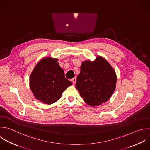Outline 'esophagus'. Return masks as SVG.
<instances>
[{"instance_id":"34e87169","label":"esophagus","mask_w":150,"mask_h":150,"mask_svg":"<svg viewBox=\"0 0 150 150\" xmlns=\"http://www.w3.org/2000/svg\"><path fill=\"white\" fill-rule=\"evenodd\" d=\"M71 81L74 83H75L76 82V78L75 77V78H73L72 79H71Z\"/></svg>"}]
</instances>
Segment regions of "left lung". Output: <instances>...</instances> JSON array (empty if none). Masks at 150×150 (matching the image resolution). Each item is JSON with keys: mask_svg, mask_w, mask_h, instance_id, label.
Instances as JSON below:
<instances>
[{"mask_svg": "<svg viewBox=\"0 0 150 150\" xmlns=\"http://www.w3.org/2000/svg\"><path fill=\"white\" fill-rule=\"evenodd\" d=\"M117 76L109 63L98 56L95 61H85L81 66L76 88L84 101L91 106L107 102L115 91Z\"/></svg>", "mask_w": 150, "mask_h": 150, "instance_id": "1", "label": "left lung"}]
</instances>
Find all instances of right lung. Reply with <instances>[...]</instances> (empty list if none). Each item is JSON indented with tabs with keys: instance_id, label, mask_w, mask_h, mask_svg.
I'll return each mask as SVG.
<instances>
[{
	"instance_id": "1",
	"label": "right lung",
	"mask_w": 150,
	"mask_h": 150,
	"mask_svg": "<svg viewBox=\"0 0 150 150\" xmlns=\"http://www.w3.org/2000/svg\"><path fill=\"white\" fill-rule=\"evenodd\" d=\"M71 85L72 82L65 78L58 59L51 57L42 58L30 77V86L34 97L47 105L57 102Z\"/></svg>"
}]
</instances>
